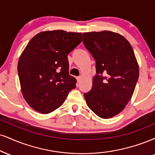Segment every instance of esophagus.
<instances>
[{
  "label": "esophagus",
  "instance_id": "obj_1",
  "mask_svg": "<svg viewBox=\"0 0 155 155\" xmlns=\"http://www.w3.org/2000/svg\"><path fill=\"white\" fill-rule=\"evenodd\" d=\"M76 79H77L78 82H80V81H81V76H79V77L76 78Z\"/></svg>",
  "mask_w": 155,
  "mask_h": 155
}]
</instances>
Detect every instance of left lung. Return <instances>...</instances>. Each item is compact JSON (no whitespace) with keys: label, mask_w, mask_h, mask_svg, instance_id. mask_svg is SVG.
I'll use <instances>...</instances> for the list:
<instances>
[{"label":"left lung","mask_w":155,"mask_h":155,"mask_svg":"<svg viewBox=\"0 0 155 155\" xmlns=\"http://www.w3.org/2000/svg\"><path fill=\"white\" fill-rule=\"evenodd\" d=\"M83 35L85 48L95 59L97 72L92 89L84 96L97 116L110 118L131 99L139 75V64L131 44L118 33L105 30Z\"/></svg>","instance_id":"left-lung-1"}]
</instances>
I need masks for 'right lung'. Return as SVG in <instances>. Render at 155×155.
I'll list each match as a JSON object with an SVG mask.
<instances>
[{
	"label": "right lung",
	"instance_id": "add662e5",
	"mask_svg": "<svg viewBox=\"0 0 155 155\" xmlns=\"http://www.w3.org/2000/svg\"><path fill=\"white\" fill-rule=\"evenodd\" d=\"M82 40V33L44 31L31 38L18 62L22 95L35 110L48 114L61 107L76 79L68 74V53Z\"/></svg>",
	"mask_w": 155,
	"mask_h": 155
}]
</instances>
